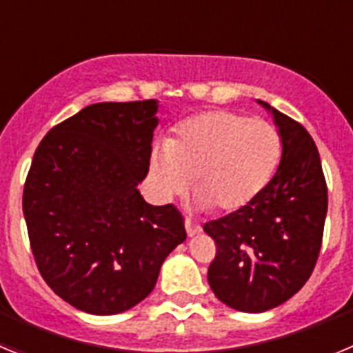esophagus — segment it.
<instances>
[{"mask_svg":"<svg viewBox=\"0 0 353 353\" xmlns=\"http://www.w3.org/2000/svg\"><path fill=\"white\" fill-rule=\"evenodd\" d=\"M185 232H187V235L189 236H196V235H199V233H201V226H199V224H196V223H192L191 219H185Z\"/></svg>","mask_w":353,"mask_h":353,"instance_id":"esophagus-1","label":"esophagus"}]
</instances>
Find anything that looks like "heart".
<instances>
[{
  "mask_svg": "<svg viewBox=\"0 0 353 353\" xmlns=\"http://www.w3.org/2000/svg\"><path fill=\"white\" fill-rule=\"evenodd\" d=\"M276 127L230 111L187 118L168 143L150 154V176L159 199L182 194L192 176L198 208L224 214L251 205L270 183L281 161Z\"/></svg>",
  "mask_w": 353,
  "mask_h": 353,
  "instance_id": "heart-1",
  "label": "heart"
}]
</instances>
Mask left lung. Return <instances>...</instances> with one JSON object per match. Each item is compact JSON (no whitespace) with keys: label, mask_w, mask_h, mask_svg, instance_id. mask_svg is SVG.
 <instances>
[{"label":"left lung","mask_w":353,"mask_h":353,"mask_svg":"<svg viewBox=\"0 0 353 353\" xmlns=\"http://www.w3.org/2000/svg\"><path fill=\"white\" fill-rule=\"evenodd\" d=\"M281 138L276 174L251 205L203 226L217 254L208 267L215 297L263 313L293 297L316 263L327 215L322 162L310 132L263 101Z\"/></svg>","instance_id":"obj_1"}]
</instances>
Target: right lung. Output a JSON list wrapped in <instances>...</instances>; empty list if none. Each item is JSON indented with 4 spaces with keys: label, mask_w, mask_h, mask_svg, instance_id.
I'll use <instances>...</instances> for the list:
<instances>
[{
    "label": "right lung",
    "mask_w": 353,
    "mask_h": 353,
    "mask_svg": "<svg viewBox=\"0 0 353 353\" xmlns=\"http://www.w3.org/2000/svg\"><path fill=\"white\" fill-rule=\"evenodd\" d=\"M159 101L99 102L40 141L23 212L37 267L52 292L90 314H118L146 299L187 239L173 205L146 203Z\"/></svg>",
    "instance_id": "right-lung-1"
}]
</instances>
